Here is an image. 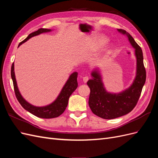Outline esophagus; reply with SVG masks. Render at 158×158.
<instances>
[{
    "instance_id": "obj_1",
    "label": "esophagus",
    "mask_w": 158,
    "mask_h": 158,
    "mask_svg": "<svg viewBox=\"0 0 158 158\" xmlns=\"http://www.w3.org/2000/svg\"><path fill=\"white\" fill-rule=\"evenodd\" d=\"M88 80H89V78L88 76H84V77H83V82L84 83H86L88 81Z\"/></svg>"
}]
</instances>
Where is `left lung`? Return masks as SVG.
Here are the masks:
<instances>
[{
    "instance_id": "left-lung-1",
    "label": "left lung",
    "mask_w": 158,
    "mask_h": 158,
    "mask_svg": "<svg viewBox=\"0 0 158 158\" xmlns=\"http://www.w3.org/2000/svg\"><path fill=\"white\" fill-rule=\"evenodd\" d=\"M118 31L127 36L132 47L135 49L136 59V76L130 87L115 94L109 92L104 86L98 69L92 70V79L87 84L90 89L88 104L93 113L105 119H113L130 113L139 99L142 89L146 82V69L143 63V53L140 47L125 30L117 29Z\"/></svg>"
}]
</instances>
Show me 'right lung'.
Segmentation results:
<instances>
[{
	"label": "right lung",
	"instance_id": "1",
	"mask_svg": "<svg viewBox=\"0 0 158 158\" xmlns=\"http://www.w3.org/2000/svg\"><path fill=\"white\" fill-rule=\"evenodd\" d=\"M51 31V30L41 28V29H39L37 31L30 33L24 40L20 43V44L18 45V47H20L22 44L27 41L28 40H30L32 37L38 35L43 33L50 32ZM11 77L13 81L14 92H15L18 101L20 103L22 107L26 109V111L33 114V115L43 118H55L60 116L61 114H63L68 106L69 99L70 96L78 87V73L74 72V73L70 74L69 79L66 81V82L64 85L63 88H62L58 97L56 98V99L53 102L45 106L37 107L33 106V105H31L29 102H27L21 95L17 85L15 73H14V63L11 67Z\"/></svg>",
	"mask_w": 158,
	"mask_h": 158
}]
</instances>
